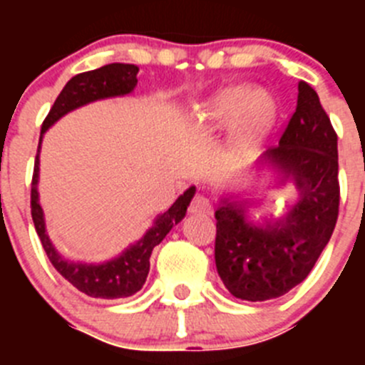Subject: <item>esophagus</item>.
Wrapping results in <instances>:
<instances>
[{
	"label": "esophagus",
	"instance_id": "esophagus-1",
	"mask_svg": "<svg viewBox=\"0 0 365 365\" xmlns=\"http://www.w3.org/2000/svg\"><path fill=\"white\" fill-rule=\"evenodd\" d=\"M190 212L192 214H199V215H210L212 214V202L210 199L205 197V195H201V193H197L195 197L192 199V202H190Z\"/></svg>",
	"mask_w": 365,
	"mask_h": 365
}]
</instances>
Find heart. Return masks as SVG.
Listing matches in <instances>:
<instances>
[{
  "label": "heart",
  "mask_w": 365,
  "mask_h": 365,
  "mask_svg": "<svg viewBox=\"0 0 365 365\" xmlns=\"http://www.w3.org/2000/svg\"><path fill=\"white\" fill-rule=\"evenodd\" d=\"M201 115L212 124H225L240 117L241 135L257 137L272 122L276 104L269 93L256 91L250 86H234L206 100Z\"/></svg>",
  "instance_id": "b5f03b06"
}]
</instances>
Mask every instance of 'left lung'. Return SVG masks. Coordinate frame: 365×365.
<instances>
[{
    "mask_svg": "<svg viewBox=\"0 0 365 365\" xmlns=\"http://www.w3.org/2000/svg\"><path fill=\"white\" fill-rule=\"evenodd\" d=\"M283 180L292 179L299 201L265 225L247 219L248 202L222 199L215 210V267L232 296L265 302L307 278L333 235L340 206L338 137L320 98L298 83V104L279 144L261 157Z\"/></svg>",
    "mask_w": 365,
    "mask_h": 365,
    "instance_id": "obj_1",
    "label": "left lung"
}]
</instances>
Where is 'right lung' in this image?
I'll list each match as a JSON object with an SVG mask.
<instances>
[{"instance_id": "obj_1", "label": "right lung", "mask_w": 365, "mask_h": 365, "mask_svg": "<svg viewBox=\"0 0 365 365\" xmlns=\"http://www.w3.org/2000/svg\"><path fill=\"white\" fill-rule=\"evenodd\" d=\"M138 67L131 63H109L95 71L80 73L66 83L62 93L54 100L49 115L41 124L40 144H38L36 160H34V173H32L31 186V214L34 221V228L38 232L43 250L53 263L54 269L62 274L63 278L78 289L83 294L91 298L117 299L133 296L143 289L150 272V256L153 248L166 237V234L173 228V225L182 221L186 215L190 201H192L195 186H190L182 195H179L175 202L164 214L155 219L153 227L146 232L135 245L125 248L124 252L115 259H109L100 265L93 263H80V261L66 259L54 248L45 230L43 210L38 199V177H40V146L43 133L49 130L56 120L67 115L69 111L82 106L95 102V100L111 98V96L128 95L137 86Z\"/></svg>"}]
</instances>
